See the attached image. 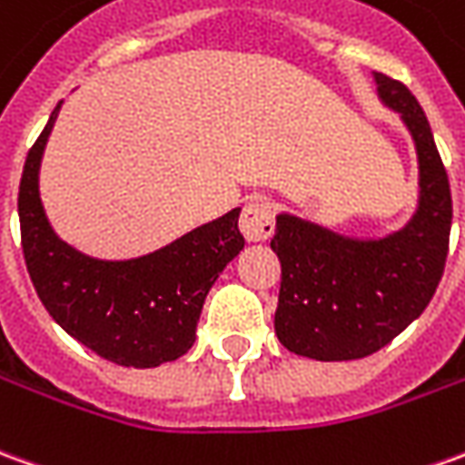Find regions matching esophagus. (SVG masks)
<instances>
[{
	"instance_id": "34e87169",
	"label": "esophagus",
	"mask_w": 465,
	"mask_h": 465,
	"mask_svg": "<svg viewBox=\"0 0 465 465\" xmlns=\"http://www.w3.org/2000/svg\"><path fill=\"white\" fill-rule=\"evenodd\" d=\"M239 229H242L246 242H266L274 233V206H272V201L262 199V196L246 201L242 219H239Z\"/></svg>"
}]
</instances>
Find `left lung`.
I'll return each mask as SVG.
<instances>
[{"label": "left lung", "instance_id": "left-lung-1", "mask_svg": "<svg viewBox=\"0 0 465 465\" xmlns=\"http://www.w3.org/2000/svg\"><path fill=\"white\" fill-rule=\"evenodd\" d=\"M375 83L418 148L420 206L411 223L388 239L357 242L282 213L272 239L282 264L279 342L324 362L360 360L395 340L428 307L446 266L453 203L428 118L401 80L375 73Z\"/></svg>", "mask_w": 465, "mask_h": 465}]
</instances>
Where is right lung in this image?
Masks as SVG:
<instances>
[{"label":"right lung","mask_w":465,"mask_h":465,"mask_svg":"<svg viewBox=\"0 0 465 465\" xmlns=\"http://www.w3.org/2000/svg\"><path fill=\"white\" fill-rule=\"evenodd\" d=\"M57 110L29 148L19 181L29 279L52 320L77 342L123 368H158L191 350L211 284L243 249L239 209L131 262H97L74 252L50 229L37 191Z\"/></svg>","instance_id":"add662e5"}]
</instances>
